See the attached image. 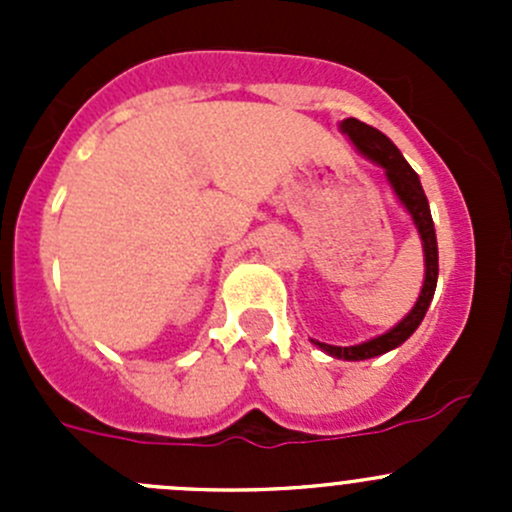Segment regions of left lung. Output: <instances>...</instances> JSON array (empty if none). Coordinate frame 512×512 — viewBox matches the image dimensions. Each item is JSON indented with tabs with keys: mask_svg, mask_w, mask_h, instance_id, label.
Here are the masks:
<instances>
[{
	"mask_svg": "<svg viewBox=\"0 0 512 512\" xmlns=\"http://www.w3.org/2000/svg\"><path fill=\"white\" fill-rule=\"evenodd\" d=\"M342 131L352 138V143L361 156L374 160L376 165L384 168L391 190H394L396 198L401 200V205H404V208L409 210L411 218H414L418 235H421L423 262H426V277H423V287H421V294H418L414 309H411V312L406 314L394 329H389L386 334H381V337L376 339H369V342L364 344H356V347H332V344H322L312 339V342L329 356H337V359H347V361H361V359H371V356H381L391 352V349H396L399 344H404L406 339L416 332L418 324L423 322L438 282V245H436V230H433L431 208H428V200L421 188V180H418L416 170L406 163L404 156H401L399 148H396L384 133L366 126V123L356 121V118H347V121H342Z\"/></svg>",
	"mask_w": 512,
	"mask_h": 512,
	"instance_id": "left-lung-1",
	"label": "left lung"
}]
</instances>
